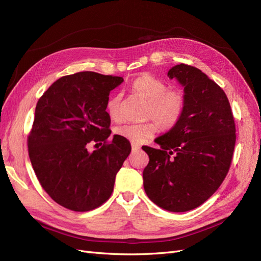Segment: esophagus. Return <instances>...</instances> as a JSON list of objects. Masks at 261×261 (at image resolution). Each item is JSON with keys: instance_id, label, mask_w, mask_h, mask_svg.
I'll return each instance as SVG.
<instances>
[{"instance_id": "obj_1", "label": "esophagus", "mask_w": 261, "mask_h": 261, "mask_svg": "<svg viewBox=\"0 0 261 261\" xmlns=\"http://www.w3.org/2000/svg\"><path fill=\"white\" fill-rule=\"evenodd\" d=\"M139 149H140L139 146H137L135 144H132V150H133V151H137V150H139Z\"/></svg>"}]
</instances>
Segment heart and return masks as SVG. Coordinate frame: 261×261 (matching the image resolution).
Here are the masks:
<instances>
[{
    "label": "heart",
    "instance_id": "1",
    "mask_svg": "<svg viewBox=\"0 0 261 261\" xmlns=\"http://www.w3.org/2000/svg\"><path fill=\"white\" fill-rule=\"evenodd\" d=\"M132 91L147 102L145 117L154 121L162 130L175 127L184 116L187 107L185 93L178 89H168V85L159 78L141 76L132 84ZM121 93L113 94L107 102V112L114 121L121 117ZM156 125L153 122L121 124L114 128V133L134 144H143L154 135Z\"/></svg>",
    "mask_w": 261,
    "mask_h": 261
}]
</instances>
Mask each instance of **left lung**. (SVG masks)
<instances>
[{"label": "left lung", "instance_id": "obj_1", "mask_svg": "<svg viewBox=\"0 0 261 261\" xmlns=\"http://www.w3.org/2000/svg\"><path fill=\"white\" fill-rule=\"evenodd\" d=\"M168 76L184 86L187 107L175 127L155 138L160 149L143 147L149 155L144 187L156 206L184 212L199 207L222 184L236 129L225 92L200 69L181 63Z\"/></svg>", "mask_w": 261, "mask_h": 261}]
</instances>
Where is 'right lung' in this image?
I'll return each mask as SVG.
<instances>
[{"label":"right lung","mask_w":261,"mask_h":261,"mask_svg":"<svg viewBox=\"0 0 261 261\" xmlns=\"http://www.w3.org/2000/svg\"><path fill=\"white\" fill-rule=\"evenodd\" d=\"M122 83L118 76L80 72L54 82L38 101L27 139L29 159L39 183L62 207L90 211L113 192L132 150L124 137L109 140L106 106L110 91ZM90 142L101 147L89 153Z\"/></svg>","instance_id":"obj_1"}]
</instances>
